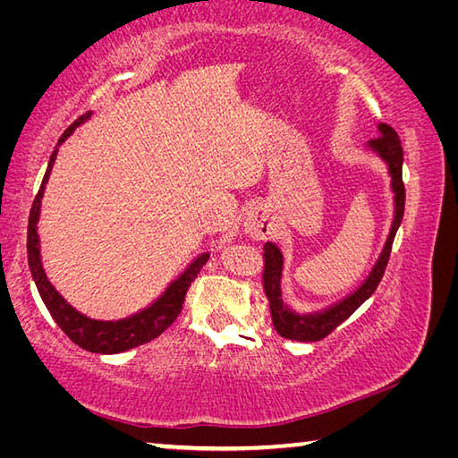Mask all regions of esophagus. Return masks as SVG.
<instances>
[{
	"mask_svg": "<svg viewBox=\"0 0 458 458\" xmlns=\"http://www.w3.org/2000/svg\"><path fill=\"white\" fill-rule=\"evenodd\" d=\"M246 232L250 234V238H257V240H265L268 236V228L267 224L262 222L259 216H250V218L246 220Z\"/></svg>",
	"mask_w": 458,
	"mask_h": 458,
	"instance_id": "34e87169",
	"label": "esophagus"
}]
</instances>
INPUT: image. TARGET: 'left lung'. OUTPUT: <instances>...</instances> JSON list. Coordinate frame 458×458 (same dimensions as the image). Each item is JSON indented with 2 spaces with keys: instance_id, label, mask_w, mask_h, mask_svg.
I'll list each match as a JSON object with an SVG mask.
<instances>
[{
  "instance_id": "obj_1",
  "label": "left lung",
  "mask_w": 458,
  "mask_h": 458,
  "mask_svg": "<svg viewBox=\"0 0 458 458\" xmlns=\"http://www.w3.org/2000/svg\"><path fill=\"white\" fill-rule=\"evenodd\" d=\"M379 135L369 141V149L376 151L387 164V172L392 177V191H394V222L390 228V234L384 244V250L379 254L377 262L371 268L369 276L363 281L358 291L352 293L350 297L339 301L337 305L329 309H323L319 313L299 315L293 313L286 307L281 291V275H283V254L273 242L265 244V275H262V283H265V293L270 303V315H273V325L276 333L284 339L294 341H321L329 335L333 329H337L347 317H350L355 309L366 303V301L374 294L379 281H382L384 270L390 260L392 244L396 238V232L400 228V222L404 218V182H402V161H404V153H402V143L390 125L379 123L377 125Z\"/></svg>"
}]
</instances>
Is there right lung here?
Wrapping results in <instances>:
<instances>
[{
    "mask_svg": "<svg viewBox=\"0 0 458 458\" xmlns=\"http://www.w3.org/2000/svg\"><path fill=\"white\" fill-rule=\"evenodd\" d=\"M89 117H90V111L76 119L72 125L62 133V137L58 139V145L64 143L66 139L72 135V131L79 125H82ZM56 153L58 149H54V153L50 155L48 169H46L40 191L36 193L32 210H30V220H28V265H30V270H32V276L36 281L38 293H40V297L44 301V305L48 307V311L54 317V321L58 323V327L64 331L76 345L92 353H121V352L131 350V347L143 345L147 341L159 337L161 333H164L169 325L177 319V315L182 313L185 293H188L193 278L198 276L199 268L208 262V254H201V257L193 260L188 267V270H185L177 281L169 284L167 291L161 294L151 307H147L143 311L127 317V319L97 321V319H89L87 315L76 311L74 307L68 305L66 301L60 297V293L54 289L48 281V276L44 273L42 259H40V238H38V228H36L38 218H40L44 188L50 177Z\"/></svg>",
    "mask_w": 458,
    "mask_h": 458,
    "instance_id": "obj_1",
    "label": "right lung"
}]
</instances>
